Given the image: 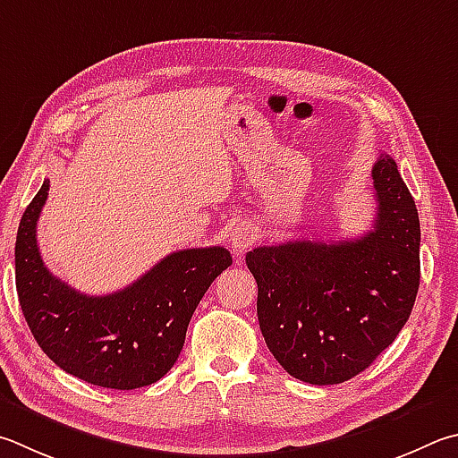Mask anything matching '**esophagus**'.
Listing matches in <instances>:
<instances>
[{"label":"esophagus","instance_id":"obj_1","mask_svg":"<svg viewBox=\"0 0 458 458\" xmlns=\"http://www.w3.org/2000/svg\"><path fill=\"white\" fill-rule=\"evenodd\" d=\"M254 244V234L248 226H236L230 232V246L236 254H242L246 248H250Z\"/></svg>","mask_w":458,"mask_h":458}]
</instances>
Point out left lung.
I'll return each instance as SVG.
<instances>
[{
	"label": "left lung",
	"instance_id": "1",
	"mask_svg": "<svg viewBox=\"0 0 458 458\" xmlns=\"http://www.w3.org/2000/svg\"><path fill=\"white\" fill-rule=\"evenodd\" d=\"M372 180L378 210L364 236L294 240L246 254L266 346L290 377L309 385H338L369 369L417 301V204L388 154L374 162Z\"/></svg>",
	"mask_w": 458,
	"mask_h": 458
}]
</instances>
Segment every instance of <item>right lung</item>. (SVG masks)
Segmentation results:
<instances>
[{"label": "right lung", "instance_id": "right-lung-1", "mask_svg": "<svg viewBox=\"0 0 458 458\" xmlns=\"http://www.w3.org/2000/svg\"><path fill=\"white\" fill-rule=\"evenodd\" d=\"M47 190L44 180L15 238V288L33 338L57 367L89 385L131 390L160 380L178 360L206 290L232 264L230 252L178 250L118 293L81 294L41 260L36 226Z\"/></svg>", "mask_w": 458, "mask_h": 458}]
</instances>
